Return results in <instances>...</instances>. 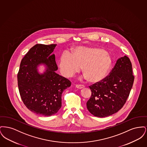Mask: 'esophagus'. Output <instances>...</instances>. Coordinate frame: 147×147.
<instances>
[{
    "mask_svg": "<svg viewBox=\"0 0 147 147\" xmlns=\"http://www.w3.org/2000/svg\"><path fill=\"white\" fill-rule=\"evenodd\" d=\"M76 86V88L79 89H83V88H84V87H85L84 85H81V84H77Z\"/></svg>",
    "mask_w": 147,
    "mask_h": 147,
    "instance_id": "obj_1",
    "label": "esophagus"
}]
</instances>
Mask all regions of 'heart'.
<instances>
[{
    "mask_svg": "<svg viewBox=\"0 0 147 147\" xmlns=\"http://www.w3.org/2000/svg\"><path fill=\"white\" fill-rule=\"evenodd\" d=\"M110 55L104 49L95 47H78L70 55L64 52L59 59L61 71L65 77H70L82 68L88 80L98 83L107 76L112 66Z\"/></svg>",
    "mask_w": 147,
    "mask_h": 147,
    "instance_id": "1",
    "label": "heart"
}]
</instances>
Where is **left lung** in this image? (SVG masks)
<instances>
[{
    "instance_id": "1",
    "label": "left lung",
    "mask_w": 147,
    "mask_h": 147,
    "mask_svg": "<svg viewBox=\"0 0 147 147\" xmlns=\"http://www.w3.org/2000/svg\"><path fill=\"white\" fill-rule=\"evenodd\" d=\"M134 77L129 58H119L102 81L89 86L91 97L86 102L89 111L95 116L105 117L118 112L126 103Z\"/></svg>"
}]
</instances>
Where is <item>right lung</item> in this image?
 I'll use <instances>...</instances> for the list:
<instances>
[{
	"instance_id": "obj_1",
	"label": "right lung",
	"mask_w": 147,
	"mask_h": 147,
	"mask_svg": "<svg viewBox=\"0 0 147 147\" xmlns=\"http://www.w3.org/2000/svg\"><path fill=\"white\" fill-rule=\"evenodd\" d=\"M57 45L36 44L21 60L18 84L21 99L30 111L43 116L55 115L62 106V94L70 87V80L57 74L55 55ZM40 63L48 69L40 75L36 68Z\"/></svg>"
}]
</instances>
